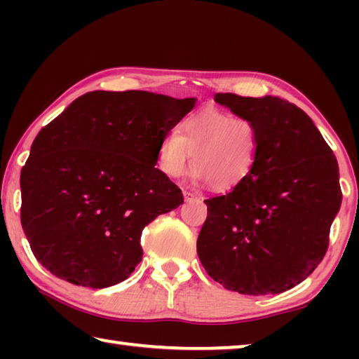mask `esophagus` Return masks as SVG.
<instances>
[{
	"mask_svg": "<svg viewBox=\"0 0 359 359\" xmlns=\"http://www.w3.org/2000/svg\"><path fill=\"white\" fill-rule=\"evenodd\" d=\"M184 199L187 203H190V201H194V199H198V196L190 191H184Z\"/></svg>",
	"mask_w": 359,
	"mask_h": 359,
	"instance_id": "1",
	"label": "esophagus"
}]
</instances>
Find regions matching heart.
Segmentation results:
<instances>
[{
    "label": "heart",
    "mask_w": 359,
    "mask_h": 359,
    "mask_svg": "<svg viewBox=\"0 0 359 359\" xmlns=\"http://www.w3.org/2000/svg\"><path fill=\"white\" fill-rule=\"evenodd\" d=\"M259 151L252 120L217 107L188 115L179 133H169L158 147V166L168 177L180 179L194 163L193 179L215 190H233L252 174Z\"/></svg>",
    "instance_id": "1"
}]
</instances>
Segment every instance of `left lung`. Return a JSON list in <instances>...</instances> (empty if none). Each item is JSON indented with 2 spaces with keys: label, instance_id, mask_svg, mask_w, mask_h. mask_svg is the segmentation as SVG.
I'll list each match as a JSON object with an SVG mask.
<instances>
[{
  "label": "left lung",
  "instance_id": "1",
  "mask_svg": "<svg viewBox=\"0 0 359 359\" xmlns=\"http://www.w3.org/2000/svg\"><path fill=\"white\" fill-rule=\"evenodd\" d=\"M215 102L258 130L252 174L223 196L205 199L196 250L204 269L241 294H278L323 259L342 204L339 165L309 115L277 96L217 93Z\"/></svg>",
  "mask_w": 359,
  "mask_h": 359
}]
</instances>
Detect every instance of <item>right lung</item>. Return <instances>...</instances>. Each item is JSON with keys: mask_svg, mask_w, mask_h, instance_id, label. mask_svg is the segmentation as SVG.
<instances>
[{"mask_svg": "<svg viewBox=\"0 0 359 359\" xmlns=\"http://www.w3.org/2000/svg\"><path fill=\"white\" fill-rule=\"evenodd\" d=\"M194 104L141 90L90 92L39 131L20 174V218L47 271L92 288L131 276L142 229L184 203L155 165Z\"/></svg>", "mask_w": 359, "mask_h": 359, "instance_id": "right-lung-1", "label": "right lung"}]
</instances>
